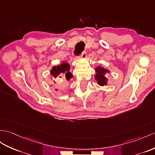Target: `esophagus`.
Segmentation results:
<instances>
[{"label": "esophagus", "instance_id": "esophagus-1", "mask_svg": "<svg viewBox=\"0 0 155 155\" xmlns=\"http://www.w3.org/2000/svg\"><path fill=\"white\" fill-rule=\"evenodd\" d=\"M87 56V52L85 51L84 52H82V53L80 54V57L82 58H85Z\"/></svg>", "mask_w": 155, "mask_h": 155}]
</instances>
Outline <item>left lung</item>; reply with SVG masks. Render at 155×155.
Returning a JSON list of instances; mask_svg holds the SVG:
<instances>
[{
	"instance_id": "obj_1",
	"label": "left lung",
	"mask_w": 155,
	"mask_h": 155,
	"mask_svg": "<svg viewBox=\"0 0 155 155\" xmlns=\"http://www.w3.org/2000/svg\"><path fill=\"white\" fill-rule=\"evenodd\" d=\"M97 74L95 75V79L98 81V84L100 85H107V78L106 74L109 72V71L104 69V68H102L101 66L97 67L96 69Z\"/></svg>"
}]
</instances>
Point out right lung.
I'll list each match as a JSON object with an SVG mask.
<instances>
[{
	"mask_svg": "<svg viewBox=\"0 0 155 155\" xmlns=\"http://www.w3.org/2000/svg\"><path fill=\"white\" fill-rule=\"evenodd\" d=\"M70 70V65L68 64L66 62H64L61 64L54 66L51 70V74L53 77V79L56 80V78H62V75H65V78L67 80H69L70 79L72 76V75L70 72H69ZM53 82L55 83V81L53 80Z\"/></svg>",
	"mask_w": 155,
	"mask_h": 155,
	"instance_id": "obj_1",
	"label": "right lung"
}]
</instances>
